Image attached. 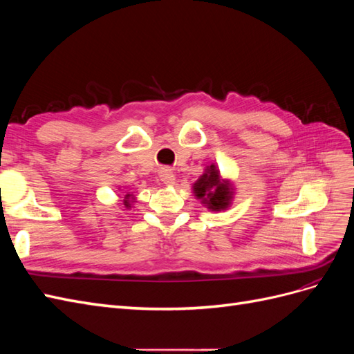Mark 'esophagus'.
<instances>
[{
	"label": "esophagus",
	"instance_id": "obj_1",
	"mask_svg": "<svg viewBox=\"0 0 354 354\" xmlns=\"http://www.w3.org/2000/svg\"><path fill=\"white\" fill-rule=\"evenodd\" d=\"M159 177H160V181H162L164 185L167 186H173L174 181H176V177L173 174V171H171L169 168H162L159 171Z\"/></svg>",
	"mask_w": 354,
	"mask_h": 354
}]
</instances>
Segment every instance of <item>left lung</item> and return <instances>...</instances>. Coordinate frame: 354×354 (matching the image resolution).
<instances>
[{"mask_svg":"<svg viewBox=\"0 0 354 354\" xmlns=\"http://www.w3.org/2000/svg\"><path fill=\"white\" fill-rule=\"evenodd\" d=\"M232 186L229 181L221 180L220 171L216 165L207 168L196 183L194 185V192L198 199L205 203L211 211L226 209L232 201Z\"/></svg>","mask_w":354,"mask_h":354,"instance_id":"obj_1","label":"left lung"}]
</instances>
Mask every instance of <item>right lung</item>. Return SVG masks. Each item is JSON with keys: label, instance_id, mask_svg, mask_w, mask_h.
Masks as SVG:
<instances>
[{"label": "right lung", "instance_id": "1", "mask_svg": "<svg viewBox=\"0 0 354 354\" xmlns=\"http://www.w3.org/2000/svg\"><path fill=\"white\" fill-rule=\"evenodd\" d=\"M128 198H130V195H125V199H124V205L125 207H130V199H128Z\"/></svg>", "mask_w": 354, "mask_h": 354}]
</instances>
